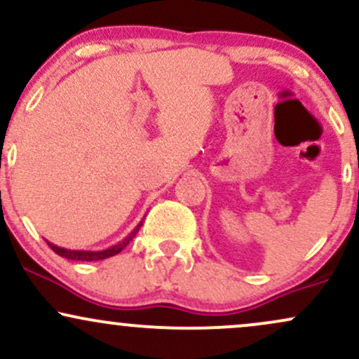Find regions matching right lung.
Masks as SVG:
<instances>
[{
	"label": "right lung",
	"instance_id": "1",
	"mask_svg": "<svg viewBox=\"0 0 359 359\" xmlns=\"http://www.w3.org/2000/svg\"><path fill=\"white\" fill-rule=\"evenodd\" d=\"M143 221L140 222L137 228L133 229V231L130 233V236H126L125 240L119 241L116 246H113V248H108L104 251H72V250H65V248H59V246L52 245V243L47 241V245L50 246V248L55 251L57 255H60V257L67 258V259H74V262H96V259H104V258H109V257H114V255H118L119 251L125 250L126 245H130V241L133 240L135 234L138 233V229L142 228Z\"/></svg>",
	"mask_w": 359,
	"mask_h": 359
}]
</instances>
